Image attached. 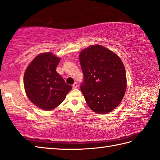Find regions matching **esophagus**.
<instances>
[{
  "label": "esophagus",
  "mask_w": 160,
  "mask_h": 160,
  "mask_svg": "<svg viewBox=\"0 0 160 160\" xmlns=\"http://www.w3.org/2000/svg\"><path fill=\"white\" fill-rule=\"evenodd\" d=\"M72 87H73V88H77L78 87V84L77 82H75L72 85Z\"/></svg>",
  "instance_id": "obj_1"
}]
</instances>
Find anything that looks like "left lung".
I'll return each mask as SVG.
<instances>
[{
	"label": "left lung",
	"instance_id": "obj_1",
	"mask_svg": "<svg viewBox=\"0 0 160 160\" xmlns=\"http://www.w3.org/2000/svg\"><path fill=\"white\" fill-rule=\"evenodd\" d=\"M79 59L84 76L80 89L88 106L98 113L111 111L121 102L127 89L121 59L98 45L82 51Z\"/></svg>",
	"mask_w": 160,
	"mask_h": 160
}]
</instances>
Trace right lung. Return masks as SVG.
Instances as JSON below:
<instances>
[{"mask_svg": "<svg viewBox=\"0 0 160 160\" xmlns=\"http://www.w3.org/2000/svg\"><path fill=\"white\" fill-rule=\"evenodd\" d=\"M60 60L52 53H41L29 64L24 75L27 96L43 110H52L59 106L72 89L56 70Z\"/></svg>", "mask_w": 160, "mask_h": 160, "instance_id": "add662e5", "label": "right lung"}]
</instances>
